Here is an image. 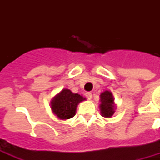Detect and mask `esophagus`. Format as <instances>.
I'll use <instances>...</instances> for the list:
<instances>
[{
    "instance_id": "obj_1",
    "label": "esophagus",
    "mask_w": 160,
    "mask_h": 160,
    "mask_svg": "<svg viewBox=\"0 0 160 160\" xmlns=\"http://www.w3.org/2000/svg\"><path fill=\"white\" fill-rule=\"evenodd\" d=\"M85 96H86V98H87V99L90 100V99L92 98V93H91V92H86V93H85Z\"/></svg>"
}]
</instances>
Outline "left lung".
I'll return each mask as SVG.
<instances>
[{
  "instance_id": "left-lung-1",
  "label": "left lung",
  "mask_w": 160,
  "mask_h": 160,
  "mask_svg": "<svg viewBox=\"0 0 160 160\" xmlns=\"http://www.w3.org/2000/svg\"><path fill=\"white\" fill-rule=\"evenodd\" d=\"M100 113L104 117H111L114 113V98L109 91L106 90L100 95Z\"/></svg>"
}]
</instances>
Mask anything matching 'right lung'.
<instances>
[{
	"instance_id": "add662e5",
	"label": "right lung",
	"mask_w": 160,
	"mask_h": 160,
	"mask_svg": "<svg viewBox=\"0 0 160 160\" xmlns=\"http://www.w3.org/2000/svg\"><path fill=\"white\" fill-rule=\"evenodd\" d=\"M84 100L81 95L65 89L51 101V109L60 119H70L75 116L78 104Z\"/></svg>"
}]
</instances>
